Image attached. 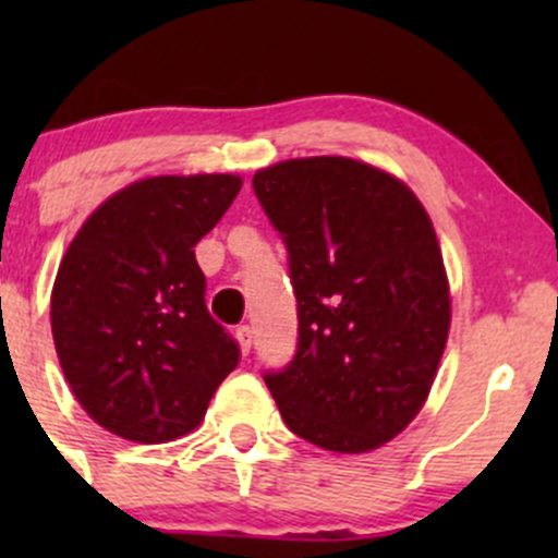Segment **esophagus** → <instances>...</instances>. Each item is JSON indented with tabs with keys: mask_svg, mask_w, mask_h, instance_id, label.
Listing matches in <instances>:
<instances>
[{
	"mask_svg": "<svg viewBox=\"0 0 558 558\" xmlns=\"http://www.w3.org/2000/svg\"><path fill=\"white\" fill-rule=\"evenodd\" d=\"M234 337H238V342H240V351H243V353L251 351V342H253L251 326H247V324L238 326V329H234Z\"/></svg>",
	"mask_w": 558,
	"mask_h": 558,
	"instance_id": "34e87169",
	"label": "esophagus"
}]
</instances>
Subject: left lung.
Segmentation results:
<instances>
[{"label": "left lung", "mask_w": 558, "mask_h": 558, "mask_svg": "<svg viewBox=\"0 0 558 558\" xmlns=\"http://www.w3.org/2000/svg\"><path fill=\"white\" fill-rule=\"evenodd\" d=\"M289 251L300 342L264 373L286 426L337 453L393 440L424 408L451 326L440 243L413 191L345 156L253 174Z\"/></svg>", "instance_id": "1"}]
</instances>
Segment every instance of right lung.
<instances>
[{
	"label": "right lung",
	"mask_w": 558,
	"mask_h": 558,
	"mask_svg": "<svg viewBox=\"0 0 558 558\" xmlns=\"http://www.w3.org/2000/svg\"><path fill=\"white\" fill-rule=\"evenodd\" d=\"M243 189L238 174H159L102 202L50 294L56 353L77 402L112 435L170 442L205 418L240 345L205 305L194 245Z\"/></svg>",
	"instance_id": "add662e5"
}]
</instances>
